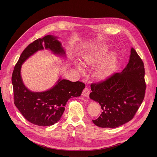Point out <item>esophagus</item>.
Masks as SVG:
<instances>
[{"instance_id":"obj_1","label":"esophagus","mask_w":157,"mask_h":157,"mask_svg":"<svg viewBox=\"0 0 157 157\" xmlns=\"http://www.w3.org/2000/svg\"><path fill=\"white\" fill-rule=\"evenodd\" d=\"M89 94H90V89L87 87H85L82 92V96L88 98L89 96Z\"/></svg>"}]
</instances>
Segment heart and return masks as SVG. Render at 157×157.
Segmentation results:
<instances>
[{
	"mask_svg": "<svg viewBox=\"0 0 157 157\" xmlns=\"http://www.w3.org/2000/svg\"><path fill=\"white\" fill-rule=\"evenodd\" d=\"M106 46H98L86 51L81 55L82 64L86 66H94L98 64L107 52ZM117 58L115 53H111L104 58L96 67L94 73L99 79H105L110 76L116 70ZM78 70L83 73L82 66L77 63Z\"/></svg>",
	"mask_w": 157,
	"mask_h": 157,
	"instance_id": "1",
	"label": "heart"
}]
</instances>
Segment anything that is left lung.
<instances>
[{"label": "left lung", "instance_id": "left-lung-1", "mask_svg": "<svg viewBox=\"0 0 157 157\" xmlns=\"http://www.w3.org/2000/svg\"><path fill=\"white\" fill-rule=\"evenodd\" d=\"M128 63L121 73L91 84L90 98L100 104L102 113L93 123L102 128H116L132 120L145 97L144 64L131 48Z\"/></svg>", "mask_w": 157, "mask_h": 157}]
</instances>
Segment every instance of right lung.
<instances>
[{
  "mask_svg": "<svg viewBox=\"0 0 157 157\" xmlns=\"http://www.w3.org/2000/svg\"><path fill=\"white\" fill-rule=\"evenodd\" d=\"M44 48L50 49L55 54L65 55L61 43L56 37L47 35L38 38L21 53L12 76L15 106L28 121L43 127L52 125L59 121L68 99L80 96L85 87L82 82L59 79L55 86L47 91L34 93L29 91L21 78V66L31 55Z\"/></svg>",
  "mask_w": 157,
  "mask_h": 157,
  "instance_id": "add662e5",
  "label": "right lung"
}]
</instances>
